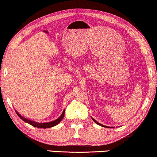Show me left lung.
I'll list each match as a JSON object with an SVG mask.
<instances>
[{
	"instance_id": "8db88e82",
	"label": "left lung",
	"mask_w": 157,
	"mask_h": 157,
	"mask_svg": "<svg viewBox=\"0 0 157 157\" xmlns=\"http://www.w3.org/2000/svg\"><path fill=\"white\" fill-rule=\"evenodd\" d=\"M92 119H93V118H92ZM93 121H94V122H95L96 123H97V124H98V125H101V126H103V127H106V126H105V125H101V124H100L99 123H98V122H97V121H96L94 120V119H93ZM107 128H108V127H107Z\"/></svg>"
}]
</instances>
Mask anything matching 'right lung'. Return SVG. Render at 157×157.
<instances>
[{"label": "right lung", "instance_id": "add662e5", "mask_svg": "<svg viewBox=\"0 0 157 157\" xmlns=\"http://www.w3.org/2000/svg\"><path fill=\"white\" fill-rule=\"evenodd\" d=\"M16 113L17 114V116L20 117V118L22 119V121H25L26 123H28L30 125L34 126L35 128H51L53 127V126H55L57 125V124L59 123L60 121H62V119L63 118L64 115H65V110L63 112V113L61 114V116H60L59 118L58 119H56V121H51V122H49V123H38L36 122H34V121H29L28 119L27 118H25L24 117H22V116L20 115V113H17V111H16Z\"/></svg>", "mask_w": 157, "mask_h": 157}]
</instances>
